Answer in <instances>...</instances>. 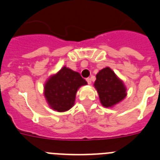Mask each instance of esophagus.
Instances as JSON below:
<instances>
[{
	"mask_svg": "<svg viewBox=\"0 0 160 160\" xmlns=\"http://www.w3.org/2000/svg\"><path fill=\"white\" fill-rule=\"evenodd\" d=\"M86 81L88 82V84H91V83H92V80H91V78H87V79H86Z\"/></svg>",
	"mask_w": 160,
	"mask_h": 160,
	"instance_id": "esophagus-1",
	"label": "esophagus"
}]
</instances>
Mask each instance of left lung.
I'll return each instance as SVG.
<instances>
[{"label":"left lung","mask_w":160,"mask_h":160,"mask_svg":"<svg viewBox=\"0 0 160 160\" xmlns=\"http://www.w3.org/2000/svg\"><path fill=\"white\" fill-rule=\"evenodd\" d=\"M94 85L102 105L106 108L112 107L120 102L127 95L123 82L109 68H105L97 73Z\"/></svg>","instance_id":"left-lung-1"}]
</instances>
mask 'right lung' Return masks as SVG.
Returning <instances> with one entry per match:
<instances>
[{
  "instance_id": "right-lung-1",
  "label": "right lung",
  "mask_w": 160,
  "mask_h": 160,
  "mask_svg": "<svg viewBox=\"0 0 160 160\" xmlns=\"http://www.w3.org/2000/svg\"><path fill=\"white\" fill-rule=\"evenodd\" d=\"M87 82L80 73L64 67L50 77L44 85V96L50 107L57 112H65L74 104L79 88Z\"/></svg>"
}]
</instances>
